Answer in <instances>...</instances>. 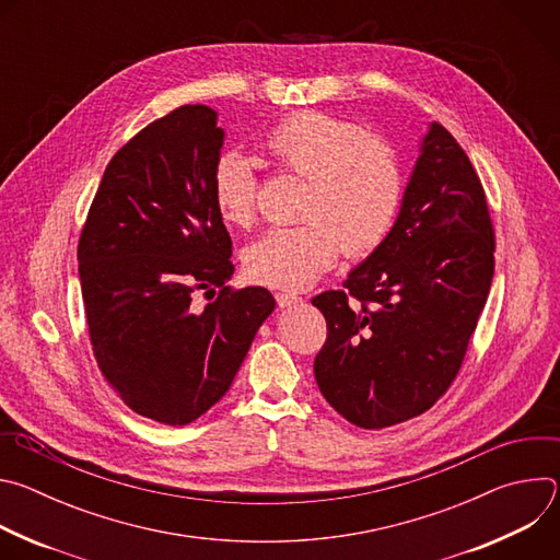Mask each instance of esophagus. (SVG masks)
Returning <instances> with one entry per match:
<instances>
[{
    "instance_id": "34e87169",
    "label": "esophagus",
    "mask_w": 560,
    "mask_h": 560,
    "mask_svg": "<svg viewBox=\"0 0 560 560\" xmlns=\"http://www.w3.org/2000/svg\"><path fill=\"white\" fill-rule=\"evenodd\" d=\"M275 299H277L279 307H290V305H296L301 301L296 294H290V292H277Z\"/></svg>"
}]
</instances>
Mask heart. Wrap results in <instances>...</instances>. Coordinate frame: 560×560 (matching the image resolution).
Listing matches in <instances>:
<instances>
[{"label":"heart","instance_id":"1","mask_svg":"<svg viewBox=\"0 0 560 560\" xmlns=\"http://www.w3.org/2000/svg\"><path fill=\"white\" fill-rule=\"evenodd\" d=\"M288 175L305 179L299 225L275 228L246 250L248 275L270 288L301 290L328 272L341 250L363 257L389 234L404 199L396 150L378 135L318 110L279 121L264 143ZM219 214L238 228L257 217V177L246 159L221 154L212 168Z\"/></svg>","mask_w":560,"mask_h":560}]
</instances>
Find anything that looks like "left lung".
I'll return each instance as SVG.
<instances>
[{
    "instance_id": "obj_1",
    "label": "left lung",
    "mask_w": 560,
    "mask_h": 560,
    "mask_svg": "<svg viewBox=\"0 0 560 560\" xmlns=\"http://www.w3.org/2000/svg\"><path fill=\"white\" fill-rule=\"evenodd\" d=\"M494 248L483 184L434 121L385 242L341 290L312 299L328 324L316 385L343 419L389 428L447 392L490 294Z\"/></svg>"
}]
</instances>
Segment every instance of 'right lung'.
Returning <instances> with one entry per match:
<instances>
[{"label":"right lung","mask_w":560,"mask_h":560,"mask_svg":"<svg viewBox=\"0 0 560 560\" xmlns=\"http://www.w3.org/2000/svg\"><path fill=\"white\" fill-rule=\"evenodd\" d=\"M221 145L201 104L148 124L110 159L77 246L97 365L132 412L166 425L219 401L275 310L266 288L228 285L232 242L212 199Z\"/></svg>","instance_id":"1"}]
</instances>
